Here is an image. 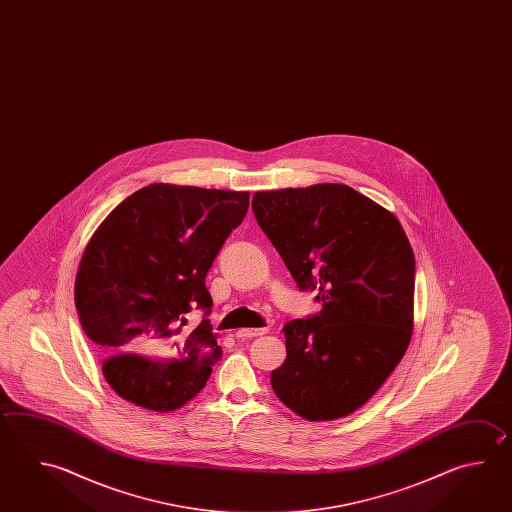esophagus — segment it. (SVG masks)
I'll return each mask as SVG.
<instances>
[{
  "label": "esophagus",
  "instance_id": "34e87169",
  "mask_svg": "<svg viewBox=\"0 0 512 512\" xmlns=\"http://www.w3.org/2000/svg\"><path fill=\"white\" fill-rule=\"evenodd\" d=\"M266 333H268V328H261V329L242 328V329H237V331H235V337H237V338L261 337V335H266Z\"/></svg>",
  "mask_w": 512,
  "mask_h": 512
}]
</instances>
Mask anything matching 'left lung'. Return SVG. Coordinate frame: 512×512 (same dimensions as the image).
<instances>
[{"mask_svg":"<svg viewBox=\"0 0 512 512\" xmlns=\"http://www.w3.org/2000/svg\"><path fill=\"white\" fill-rule=\"evenodd\" d=\"M251 208L319 313L284 326L271 387L293 413L337 420L377 393L413 335L415 253L395 215L346 184L257 192Z\"/></svg>","mask_w":512,"mask_h":512,"instance_id":"8db88e82","label":"left lung"}]
</instances>
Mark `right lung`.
<instances>
[{
  "instance_id": "1",
  "label": "right lung",
  "mask_w": 512,
  "mask_h": 512,
  "mask_svg": "<svg viewBox=\"0 0 512 512\" xmlns=\"http://www.w3.org/2000/svg\"><path fill=\"white\" fill-rule=\"evenodd\" d=\"M250 193L148 184L99 224L79 262L74 300L81 328L103 355L117 395L157 413L199 395L221 358L206 273L241 224Z\"/></svg>"
}]
</instances>
